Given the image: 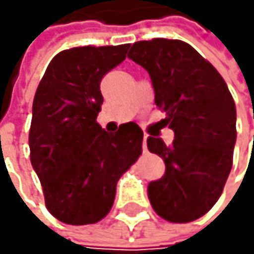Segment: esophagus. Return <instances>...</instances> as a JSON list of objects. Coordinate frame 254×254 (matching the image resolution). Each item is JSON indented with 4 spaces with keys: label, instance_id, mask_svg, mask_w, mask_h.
Here are the masks:
<instances>
[{
    "label": "esophagus",
    "instance_id": "34e87169",
    "mask_svg": "<svg viewBox=\"0 0 254 254\" xmlns=\"http://www.w3.org/2000/svg\"><path fill=\"white\" fill-rule=\"evenodd\" d=\"M146 140H148V134H143V151H146Z\"/></svg>",
    "mask_w": 254,
    "mask_h": 254
}]
</instances>
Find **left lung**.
<instances>
[{"label":"left lung","instance_id":"obj_1","mask_svg":"<svg viewBox=\"0 0 254 254\" xmlns=\"http://www.w3.org/2000/svg\"><path fill=\"white\" fill-rule=\"evenodd\" d=\"M128 58L149 73L155 105L175 134L169 146L148 137V149L166 164L164 175L148 186L151 206L166 221H195L219 199L232 171L233 97L215 66L184 41H140Z\"/></svg>","mask_w":254,"mask_h":254}]
</instances>
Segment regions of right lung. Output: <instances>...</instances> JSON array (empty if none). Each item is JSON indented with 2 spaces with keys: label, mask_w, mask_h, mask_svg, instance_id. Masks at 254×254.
Returning <instances> with one entry per match:
<instances>
[{
  "label": "right lung",
  "mask_w": 254,
  "mask_h": 254,
  "mask_svg": "<svg viewBox=\"0 0 254 254\" xmlns=\"http://www.w3.org/2000/svg\"><path fill=\"white\" fill-rule=\"evenodd\" d=\"M129 44L74 47L58 53L38 85L28 146L45 206L56 219L85 226L111 210L119 178L141 154L134 122L108 134L96 122L102 77L125 61Z\"/></svg>",
  "instance_id": "obj_1"
}]
</instances>
